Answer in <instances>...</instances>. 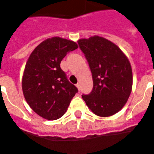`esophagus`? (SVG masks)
<instances>
[{"label": "esophagus", "mask_w": 154, "mask_h": 154, "mask_svg": "<svg viewBox=\"0 0 154 154\" xmlns=\"http://www.w3.org/2000/svg\"><path fill=\"white\" fill-rule=\"evenodd\" d=\"M76 86H77V88L80 90V88H81V85H80V83H77V85H76Z\"/></svg>", "instance_id": "34e87169"}]
</instances>
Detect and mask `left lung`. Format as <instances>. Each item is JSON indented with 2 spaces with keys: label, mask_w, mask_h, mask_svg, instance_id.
Masks as SVG:
<instances>
[{
  "label": "left lung",
  "mask_w": 154,
  "mask_h": 154,
  "mask_svg": "<svg viewBox=\"0 0 154 154\" xmlns=\"http://www.w3.org/2000/svg\"><path fill=\"white\" fill-rule=\"evenodd\" d=\"M88 63L93 88L82 95L95 114L109 117L122 109L132 88V71L128 58L113 42L94 36L77 41Z\"/></svg>",
  "instance_id": "obj_1"
}]
</instances>
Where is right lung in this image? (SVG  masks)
Listing matches in <instances>:
<instances>
[{
	"mask_svg": "<svg viewBox=\"0 0 154 154\" xmlns=\"http://www.w3.org/2000/svg\"><path fill=\"white\" fill-rule=\"evenodd\" d=\"M77 48L73 41L52 37L40 44L29 55L22 81L23 95L32 109L43 118H60L78 92L60 67L67 53Z\"/></svg>",
	"mask_w": 154,
	"mask_h": 154,
	"instance_id": "right-lung-1",
	"label": "right lung"
}]
</instances>
